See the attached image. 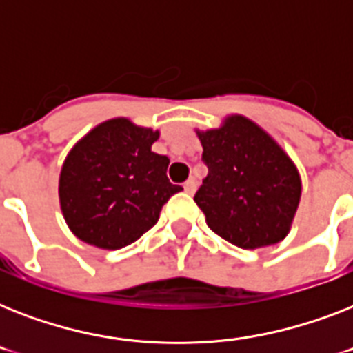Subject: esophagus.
Wrapping results in <instances>:
<instances>
[{"mask_svg": "<svg viewBox=\"0 0 353 353\" xmlns=\"http://www.w3.org/2000/svg\"><path fill=\"white\" fill-rule=\"evenodd\" d=\"M196 187H198V183H196V179H194V177H190V179H188V181L185 183V185H183V188H185V192L190 194V196H192V194L196 192Z\"/></svg>", "mask_w": 353, "mask_h": 353, "instance_id": "obj_1", "label": "esophagus"}]
</instances>
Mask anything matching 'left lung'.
I'll return each mask as SVG.
<instances>
[{
  "label": "left lung",
  "instance_id": "8db88e82",
  "mask_svg": "<svg viewBox=\"0 0 353 353\" xmlns=\"http://www.w3.org/2000/svg\"><path fill=\"white\" fill-rule=\"evenodd\" d=\"M198 133L209 174L194 196L207 225L241 249L284 240L301 201L295 163L256 122L229 115Z\"/></svg>",
  "mask_w": 353,
  "mask_h": 353
}]
</instances>
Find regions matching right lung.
<instances>
[{
    "mask_svg": "<svg viewBox=\"0 0 353 353\" xmlns=\"http://www.w3.org/2000/svg\"><path fill=\"white\" fill-rule=\"evenodd\" d=\"M159 132L117 117L85 133L68 154L58 198L79 240L115 251L157 223L163 205L181 192L166 177L170 159L152 152Z\"/></svg>",
    "mask_w": 353,
    "mask_h": 353,
    "instance_id": "1",
    "label": "right lung"
}]
</instances>
